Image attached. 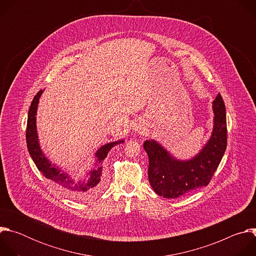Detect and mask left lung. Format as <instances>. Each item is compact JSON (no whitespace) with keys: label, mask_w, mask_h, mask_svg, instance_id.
<instances>
[{"label":"left lung","mask_w":256,"mask_h":256,"mask_svg":"<svg viewBox=\"0 0 256 256\" xmlns=\"http://www.w3.org/2000/svg\"><path fill=\"white\" fill-rule=\"evenodd\" d=\"M212 110L214 116L210 138L192 159H176L155 140L144 142L149 157L150 184L160 196L176 198L210 184L227 147L226 107L221 94L212 101Z\"/></svg>","instance_id":"obj_1"}]
</instances>
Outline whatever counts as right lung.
Instances as JSON below:
<instances>
[{
  "mask_svg": "<svg viewBox=\"0 0 256 256\" xmlns=\"http://www.w3.org/2000/svg\"><path fill=\"white\" fill-rule=\"evenodd\" d=\"M42 92L44 90H40L34 96L28 112L26 128V142L28 152L36 167L38 168L44 176L52 181L64 192L80 200L89 198L90 194H93L102 186V166L100 163L107 157V154L112 150V148H114L118 144L124 142V140L108 142L100 147L95 153L96 168L88 171L86 178L83 180H79L78 182L74 181L68 174L60 172L58 167L52 164L40 149L38 130H36V112H38V106Z\"/></svg>",
  "mask_w": 256,
  "mask_h": 256,
  "instance_id": "obj_1",
  "label": "right lung"
}]
</instances>
